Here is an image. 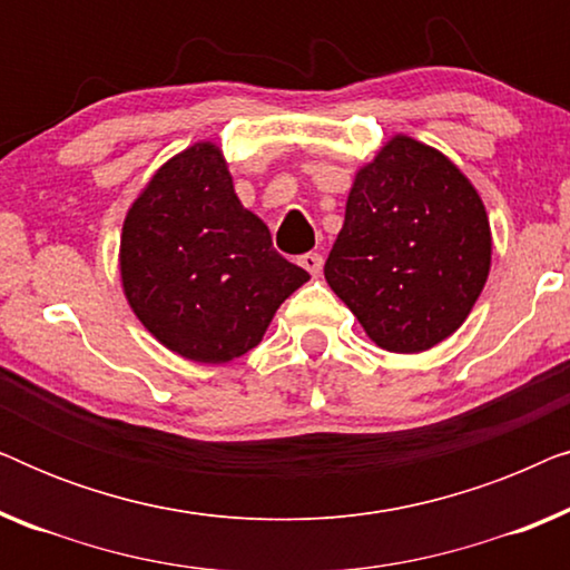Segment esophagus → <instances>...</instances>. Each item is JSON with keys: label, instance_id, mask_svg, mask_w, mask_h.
<instances>
[{"label": "esophagus", "instance_id": "34e87169", "mask_svg": "<svg viewBox=\"0 0 570 570\" xmlns=\"http://www.w3.org/2000/svg\"><path fill=\"white\" fill-rule=\"evenodd\" d=\"M301 267L308 272V275H318V272H322V267H324V259H322V254H303L301 256Z\"/></svg>", "mask_w": 570, "mask_h": 570}]
</instances>
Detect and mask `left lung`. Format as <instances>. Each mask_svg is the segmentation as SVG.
<instances>
[{
	"instance_id": "8db88e82",
	"label": "left lung",
	"mask_w": 570,
	"mask_h": 570,
	"mask_svg": "<svg viewBox=\"0 0 570 570\" xmlns=\"http://www.w3.org/2000/svg\"><path fill=\"white\" fill-rule=\"evenodd\" d=\"M480 194L446 155L396 135L355 174L324 277L389 353H423L470 316L490 272Z\"/></svg>"
}]
</instances>
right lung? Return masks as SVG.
<instances>
[{"mask_svg": "<svg viewBox=\"0 0 570 570\" xmlns=\"http://www.w3.org/2000/svg\"><path fill=\"white\" fill-rule=\"evenodd\" d=\"M119 269L145 330L215 365L259 345L279 303L308 283L240 205L215 142L186 147L147 181L124 220Z\"/></svg>", "mask_w": 570, "mask_h": 570, "instance_id": "add662e5", "label": "right lung"}]
</instances>
